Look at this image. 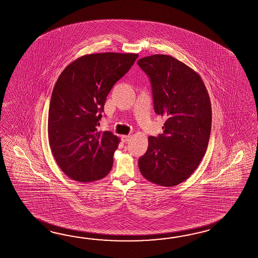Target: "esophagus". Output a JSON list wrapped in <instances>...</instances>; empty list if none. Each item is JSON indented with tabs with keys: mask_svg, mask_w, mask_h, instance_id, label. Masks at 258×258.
I'll list each match as a JSON object with an SVG mask.
<instances>
[{
	"mask_svg": "<svg viewBox=\"0 0 258 258\" xmlns=\"http://www.w3.org/2000/svg\"><path fill=\"white\" fill-rule=\"evenodd\" d=\"M130 139H131V136H130V135H128V136H122V137H121V139H122L123 142H128V141L130 140Z\"/></svg>",
	"mask_w": 258,
	"mask_h": 258,
	"instance_id": "esophagus-1",
	"label": "esophagus"
}]
</instances>
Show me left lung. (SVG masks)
Instances as JSON below:
<instances>
[{
    "label": "left lung",
    "instance_id": "1",
    "mask_svg": "<svg viewBox=\"0 0 258 258\" xmlns=\"http://www.w3.org/2000/svg\"><path fill=\"white\" fill-rule=\"evenodd\" d=\"M151 80L154 111L164 116V133L149 138L139 159L142 176L172 187L189 178L204 157L212 129V106L200 76L169 55L138 60Z\"/></svg>",
    "mask_w": 258,
    "mask_h": 258
}]
</instances>
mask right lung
<instances>
[{
	"instance_id": "obj_1",
	"label": "right lung",
	"mask_w": 258,
	"mask_h": 258,
	"mask_svg": "<svg viewBox=\"0 0 258 258\" xmlns=\"http://www.w3.org/2000/svg\"><path fill=\"white\" fill-rule=\"evenodd\" d=\"M139 54L96 53L74 60L59 75L48 110V141L59 168L69 178L91 182L111 170L119 139L99 132L106 96Z\"/></svg>"
}]
</instances>
